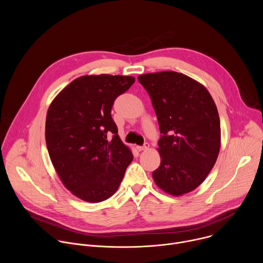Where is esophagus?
Masks as SVG:
<instances>
[{"instance_id": "obj_1", "label": "esophagus", "mask_w": 263, "mask_h": 263, "mask_svg": "<svg viewBox=\"0 0 263 263\" xmlns=\"http://www.w3.org/2000/svg\"><path fill=\"white\" fill-rule=\"evenodd\" d=\"M148 146H149V144L147 142H145L143 145H138L137 148H138V151H145V149L148 148Z\"/></svg>"}]
</instances>
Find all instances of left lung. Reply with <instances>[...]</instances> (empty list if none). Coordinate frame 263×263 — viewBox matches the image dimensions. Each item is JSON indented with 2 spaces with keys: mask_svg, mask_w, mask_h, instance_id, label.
Segmentation results:
<instances>
[{
  "mask_svg": "<svg viewBox=\"0 0 263 263\" xmlns=\"http://www.w3.org/2000/svg\"><path fill=\"white\" fill-rule=\"evenodd\" d=\"M138 81L152 100L161 133V162L153 179L170 195L191 193L206 179L219 153L215 103L201 83L177 71L140 74Z\"/></svg>",
  "mask_w": 263,
  "mask_h": 263,
  "instance_id": "8db88e82",
  "label": "left lung"
}]
</instances>
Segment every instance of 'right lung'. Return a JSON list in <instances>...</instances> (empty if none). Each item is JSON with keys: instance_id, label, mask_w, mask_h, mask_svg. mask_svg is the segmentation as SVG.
Segmentation results:
<instances>
[{"instance_id": "1", "label": "right lung", "mask_w": 263, "mask_h": 263, "mask_svg": "<svg viewBox=\"0 0 263 263\" xmlns=\"http://www.w3.org/2000/svg\"><path fill=\"white\" fill-rule=\"evenodd\" d=\"M134 82L130 76H82L49 107L46 142L51 161L66 189L83 201L110 198L133 160L118 135L111 108Z\"/></svg>"}]
</instances>
